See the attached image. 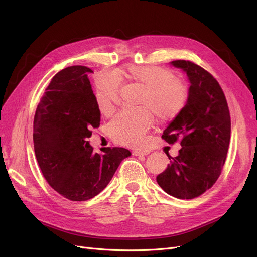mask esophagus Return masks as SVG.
Listing matches in <instances>:
<instances>
[{
	"mask_svg": "<svg viewBox=\"0 0 257 257\" xmlns=\"http://www.w3.org/2000/svg\"><path fill=\"white\" fill-rule=\"evenodd\" d=\"M150 150L149 149H144V150H134L133 152H132V154L134 155V156H138V155H148V154H150Z\"/></svg>",
	"mask_w": 257,
	"mask_h": 257,
	"instance_id": "1",
	"label": "esophagus"
}]
</instances>
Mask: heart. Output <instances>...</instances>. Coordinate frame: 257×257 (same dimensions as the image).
<instances>
[{"instance_id": "heart-1", "label": "heart", "mask_w": 257, "mask_h": 257, "mask_svg": "<svg viewBox=\"0 0 257 257\" xmlns=\"http://www.w3.org/2000/svg\"><path fill=\"white\" fill-rule=\"evenodd\" d=\"M127 78L144 87L140 104L145 107L130 108L116 114L109 124L113 140L121 145L142 146L152 127L153 117L160 119L176 117L186 105L188 88L173 73L155 65H128L114 74H103L97 81V104L103 114H110L118 102V79ZM149 107V110L147 108Z\"/></svg>"}]
</instances>
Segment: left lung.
Returning a JSON list of instances; mask_svg holds the SVG:
<instances>
[{
  "label": "left lung",
  "mask_w": 257,
  "mask_h": 257,
  "mask_svg": "<svg viewBox=\"0 0 257 257\" xmlns=\"http://www.w3.org/2000/svg\"><path fill=\"white\" fill-rule=\"evenodd\" d=\"M190 81L188 99L183 110L165 129L167 143L180 142L176 157L156 177L163 190L178 199H193L215 183L225 164L230 142L231 121L225 94L207 71L198 64L175 60Z\"/></svg>",
  "instance_id": "obj_1"
}]
</instances>
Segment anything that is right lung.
Wrapping results in <instances>:
<instances>
[{"mask_svg": "<svg viewBox=\"0 0 257 257\" xmlns=\"http://www.w3.org/2000/svg\"><path fill=\"white\" fill-rule=\"evenodd\" d=\"M83 65L69 66L53 77L33 121L38 166L48 183L64 198L86 201L100 194L131 155L125 148H101L87 141L100 126L101 112Z\"/></svg>", "mask_w": 257, "mask_h": 257, "instance_id": "right-lung-1", "label": "right lung"}]
</instances>
